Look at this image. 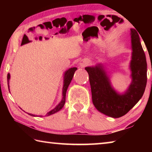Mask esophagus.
<instances>
[{
  "label": "esophagus",
  "instance_id": "obj_1",
  "mask_svg": "<svg viewBox=\"0 0 152 152\" xmlns=\"http://www.w3.org/2000/svg\"><path fill=\"white\" fill-rule=\"evenodd\" d=\"M90 64L89 62V60H86V59H83V60H82L80 61V66L82 68H83V67H85L87 65H88Z\"/></svg>",
  "mask_w": 152,
  "mask_h": 152
}]
</instances>
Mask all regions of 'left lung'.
Returning <instances> with one entry per match:
<instances>
[{"instance_id":"left-lung-1","label":"left lung","mask_w":152,"mask_h":152,"mask_svg":"<svg viewBox=\"0 0 152 152\" xmlns=\"http://www.w3.org/2000/svg\"><path fill=\"white\" fill-rule=\"evenodd\" d=\"M131 38L132 56L129 67L132 81L123 94L118 93L110 85L102 64L85 68L89 75L93 104L99 112L110 117L119 118L127 114L142 97L147 84L145 55L135 29H131Z\"/></svg>"}]
</instances>
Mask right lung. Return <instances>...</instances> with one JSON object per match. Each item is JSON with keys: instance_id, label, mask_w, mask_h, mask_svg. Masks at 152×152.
<instances>
[{"instance_id": "right-lung-1", "label": "right lung", "mask_w": 152, "mask_h": 152, "mask_svg": "<svg viewBox=\"0 0 152 152\" xmlns=\"http://www.w3.org/2000/svg\"><path fill=\"white\" fill-rule=\"evenodd\" d=\"M77 70V68H71L70 69H68V70H66L64 73V85H63V90H62V99H61V102L59 103L57 106H56L54 109L50 110V112H48L47 114H46L45 116H50L51 115L54 114V113L58 112L59 110H60L61 109H62L63 107L64 106V104H65L66 102V91L67 89H68V86L70 85V82L72 80V78L74 76V72H75L76 70ZM10 74L9 73L7 74V83H8V87H9V80H10ZM10 91V90H9ZM31 116H33L35 117V115H33V114H30V113H28Z\"/></svg>"}]
</instances>
